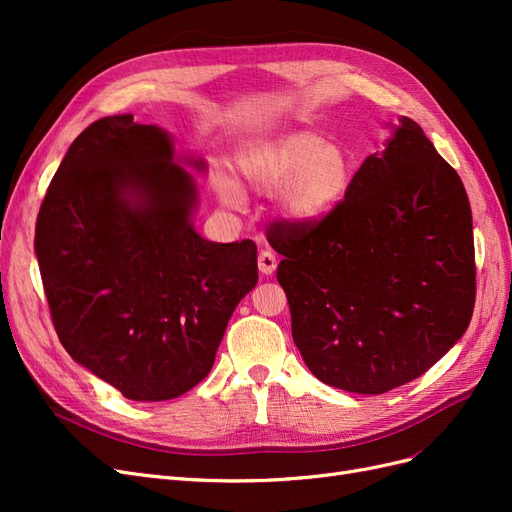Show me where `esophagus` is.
Listing matches in <instances>:
<instances>
[{
	"label": "esophagus",
	"mask_w": 512,
	"mask_h": 512,
	"mask_svg": "<svg viewBox=\"0 0 512 512\" xmlns=\"http://www.w3.org/2000/svg\"><path fill=\"white\" fill-rule=\"evenodd\" d=\"M258 269L262 275H271L277 269V258L271 247H262L258 254Z\"/></svg>",
	"instance_id": "obj_1"
}]
</instances>
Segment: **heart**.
Returning a JSON list of instances; mask_svg holds the SVG:
<instances>
[{
    "mask_svg": "<svg viewBox=\"0 0 512 512\" xmlns=\"http://www.w3.org/2000/svg\"><path fill=\"white\" fill-rule=\"evenodd\" d=\"M232 166L245 188L273 192V211L292 226H314L344 203L354 181L348 151L324 143L314 132H288L254 138L232 153ZM213 190L228 209H243L241 185L222 170L213 173Z\"/></svg>",
    "mask_w": 512,
    "mask_h": 512,
    "instance_id": "b5f03b06",
    "label": "heart"
}]
</instances>
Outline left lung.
I'll use <instances>...</instances> for the list:
<instances>
[{"instance_id":"left-lung-1","label":"left lung","mask_w":512,"mask_h":512,"mask_svg":"<svg viewBox=\"0 0 512 512\" xmlns=\"http://www.w3.org/2000/svg\"><path fill=\"white\" fill-rule=\"evenodd\" d=\"M386 128L327 220L269 230L305 365L361 395L423 376L466 333L476 297L466 188L416 121Z\"/></svg>"}]
</instances>
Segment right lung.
I'll return each instance as SVG.
<instances>
[{"label": "right lung", "instance_id": "obj_1", "mask_svg": "<svg viewBox=\"0 0 512 512\" xmlns=\"http://www.w3.org/2000/svg\"><path fill=\"white\" fill-rule=\"evenodd\" d=\"M207 162L130 113L74 138L46 190L34 250L59 342L132 401L190 391L258 282L256 243L194 228Z\"/></svg>", "mask_w": 512, "mask_h": 512}]
</instances>
